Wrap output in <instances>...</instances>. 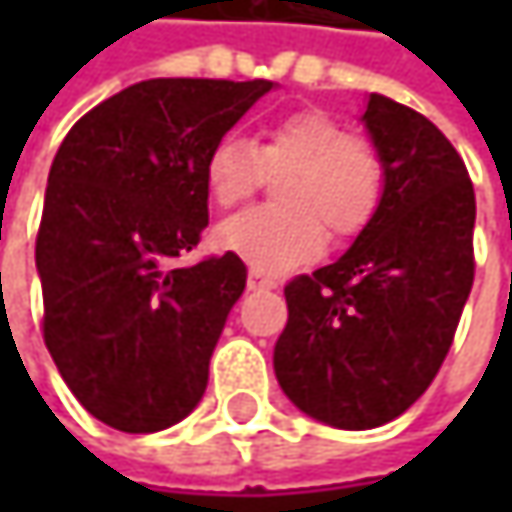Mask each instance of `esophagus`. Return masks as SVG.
<instances>
[{
	"label": "esophagus",
	"mask_w": 512,
	"mask_h": 512,
	"mask_svg": "<svg viewBox=\"0 0 512 512\" xmlns=\"http://www.w3.org/2000/svg\"><path fill=\"white\" fill-rule=\"evenodd\" d=\"M272 287H275V278H269L257 269L249 272V290H272Z\"/></svg>",
	"instance_id": "obj_1"
}]
</instances>
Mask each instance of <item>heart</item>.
<instances>
[{"mask_svg": "<svg viewBox=\"0 0 512 512\" xmlns=\"http://www.w3.org/2000/svg\"><path fill=\"white\" fill-rule=\"evenodd\" d=\"M281 204L246 210L216 231L222 252L257 272H287L323 252L326 228L347 240L367 228L385 192V162L373 142L347 136L338 118L302 109L269 124L255 145L225 136L204 159V186L219 207L252 198L266 174Z\"/></svg>", "mask_w": 512, "mask_h": 512, "instance_id": "1", "label": "heart"}]
</instances>
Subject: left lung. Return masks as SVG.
<instances>
[{"mask_svg":"<svg viewBox=\"0 0 512 512\" xmlns=\"http://www.w3.org/2000/svg\"><path fill=\"white\" fill-rule=\"evenodd\" d=\"M364 130L385 192L356 243L284 287L275 376L296 409L338 430L403 415L436 379L474 281V186L445 133L382 94Z\"/></svg>","mask_w":512,"mask_h":512,"instance_id":"left-lung-1","label":"left lung"}]
</instances>
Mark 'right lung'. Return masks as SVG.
Returning a JSON list of instances; mask_svg holds the SVG:
<instances>
[{
	"label": "right lung",
	"mask_w": 512,
	"mask_h": 512,
	"mask_svg": "<svg viewBox=\"0 0 512 512\" xmlns=\"http://www.w3.org/2000/svg\"><path fill=\"white\" fill-rule=\"evenodd\" d=\"M272 88L145 79L82 115L52 159L35 243L44 341L73 397L121 433L165 430L204 397L246 263L171 260L207 228L210 148Z\"/></svg>",
	"instance_id": "obj_1"
}]
</instances>
